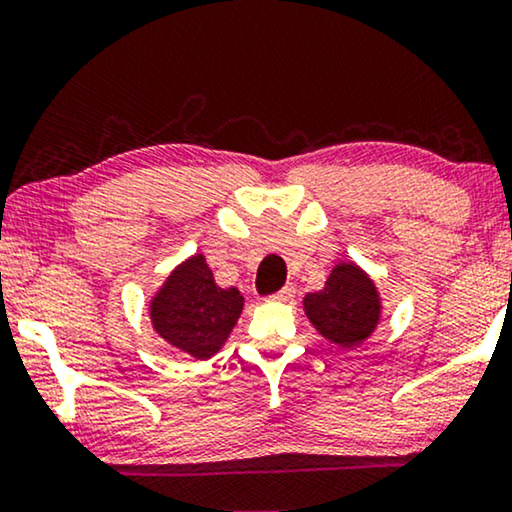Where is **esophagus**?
Returning <instances> with one entry per match:
<instances>
[{"label": "esophagus", "mask_w": 512, "mask_h": 512, "mask_svg": "<svg viewBox=\"0 0 512 512\" xmlns=\"http://www.w3.org/2000/svg\"><path fill=\"white\" fill-rule=\"evenodd\" d=\"M296 296V286L293 284H286L284 289H279L277 293H272V300H277V303H289V300Z\"/></svg>", "instance_id": "34e87169"}]
</instances>
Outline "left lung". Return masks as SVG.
<instances>
[{"label": "left lung", "mask_w": 512, "mask_h": 512, "mask_svg": "<svg viewBox=\"0 0 512 512\" xmlns=\"http://www.w3.org/2000/svg\"><path fill=\"white\" fill-rule=\"evenodd\" d=\"M303 305L312 326L338 347L361 345L380 321L373 279L354 263L335 265L324 289L307 293Z\"/></svg>", "instance_id": "8db88e82"}]
</instances>
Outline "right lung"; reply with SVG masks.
<instances>
[{
  "mask_svg": "<svg viewBox=\"0 0 512 512\" xmlns=\"http://www.w3.org/2000/svg\"><path fill=\"white\" fill-rule=\"evenodd\" d=\"M244 298L235 286H216L205 256L195 254L165 279L151 300V321L172 347L207 359L219 352L240 319Z\"/></svg>",
  "mask_w": 512,
  "mask_h": 512,
  "instance_id": "right-lung-1",
  "label": "right lung"
}]
</instances>
